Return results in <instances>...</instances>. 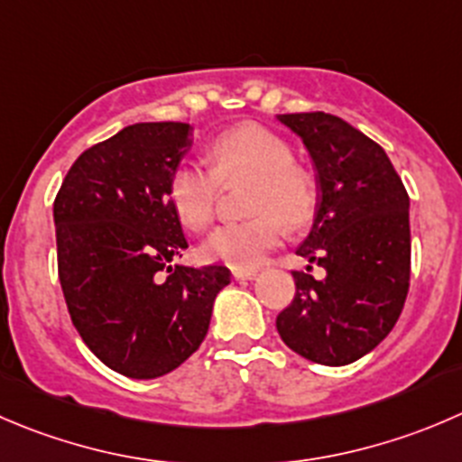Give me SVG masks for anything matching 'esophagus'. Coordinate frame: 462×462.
<instances>
[{"label": "esophagus", "instance_id": "34e87169", "mask_svg": "<svg viewBox=\"0 0 462 462\" xmlns=\"http://www.w3.org/2000/svg\"><path fill=\"white\" fill-rule=\"evenodd\" d=\"M232 277H235L236 282L239 280H253V277H257V271H232Z\"/></svg>", "mask_w": 462, "mask_h": 462}]
</instances>
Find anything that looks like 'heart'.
I'll use <instances>...</instances> for the list:
<instances>
[{"label": "heart", "mask_w": 462, "mask_h": 462, "mask_svg": "<svg viewBox=\"0 0 462 462\" xmlns=\"http://www.w3.org/2000/svg\"><path fill=\"white\" fill-rule=\"evenodd\" d=\"M212 169L180 162L169 178L167 196L178 221L203 230L214 214L221 182L250 178L248 212L253 218L223 223L205 236L200 254L209 263L254 271L284 235L313 217L318 185L307 169L293 162V151L275 133L254 124L230 128L209 144Z\"/></svg>", "instance_id": "1"}]
</instances>
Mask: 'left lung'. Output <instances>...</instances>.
<instances>
[{
  "instance_id": "8db88e82",
  "label": "left lung",
  "mask_w": 462,
  "mask_h": 462,
  "mask_svg": "<svg viewBox=\"0 0 462 462\" xmlns=\"http://www.w3.org/2000/svg\"><path fill=\"white\" fill-rule=\"evenodd\" d=\"M277 122L300 137L316 171V214L295 253L327 273H293V302L277 316V331L313 364L347 365L391 334L404 307L409 194L386 151L340 117L300 112Z\"/></svg>"
}]
</instances>
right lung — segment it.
<instances>
[{
  "mask_svg": "<svg viewBox=\"0 0 462 462\" xmlns=\"http://www.w3.org/2000/svg\"><path fill=\"white\" fill-rule=\"evenodd\" d=\"M191 126L149 122L85 151L53 203L58 275L80 338L131 379H155L200 347L226 266L191 268L169 203L173 169L189 153Z\"/></svg>",
  "mask_w": 462,
  "mask_h": 462,
  "instance_id": "right-lung-1",
  "label": "right lung"
}]
</instances>
